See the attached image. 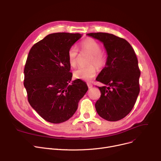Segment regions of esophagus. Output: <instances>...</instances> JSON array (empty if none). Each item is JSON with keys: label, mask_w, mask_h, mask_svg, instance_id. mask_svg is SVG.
Listing matches in <instances>:
<instances>
[{"label": "esophagus", "mask_w": 161, "mask_h": 161, "mask_svg": "<svg viewBox=\"0 0 161 161\" xmlns=\"http://www.w3.org/2000/svg\"><path fill=\"white\" fill-rule=\"evenodd\" d=\"M87 85H88V88H92L93 87V85L91 83H87Z\"/></svg>", "instance_id": "1"}]
</instances>
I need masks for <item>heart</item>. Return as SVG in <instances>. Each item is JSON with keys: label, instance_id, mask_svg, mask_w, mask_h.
<instances>
[{"label": "heart", "instance_id": "b5f03b06", "mask_svg": "<svg viewBox=\"0 0 161 161\" xmlns=\"http://www.w3.org/2000/svg\"><path fill=\"white\" fill-rule=\"evenodd\" d=\"M80 47L82 50L86 51L92 54L87 67H80L74 71L73 76L77 79L86 81H90L96 76L97 70L95 66L101 69L106 65L107 56L105 53L101 50L100 43L92 38H86L84 40ZM68 58L69 65L75 68L77 64L78 50L76 47H71L68 52ZM94 64L95 65H94Z\"/></svg>", "mask_w": 161, "mask_h": 161}]
</instances>
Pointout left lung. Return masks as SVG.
<instances>
[{
    "label": "left lung",
    "mask_w": 161,
    "mask_h": 161,
    "mask_svg": "<svg viewBox=\"0 0 161 161\" xmlns=\"http://www.w3.org/2000/svg\"><path fill=\"white\" fill-rule=\"evenodd\" d=\"M88 36L103 42L107 59L96 80L105 86L98 87L101 97L95 104L103 119L116 121L125 118L133 109L140 92V71L135 52L125 39L103 32Z\"/></svg>",
    "instance_id": "8db88e82"
}]
</instances>
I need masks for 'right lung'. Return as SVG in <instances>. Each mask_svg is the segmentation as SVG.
I'll list each match as a JSON object with an SVG mask.
<instances>
[{"label": "right lung", "mask_w": 161, "mask_h": 161, "mask_svg": "<svg viewBox=\"0 0 161 161\" xmlns=\"http://www.w3.org/2000/svg\"><path fill=\"white\" fill-rule=\"evenodd\" d=\"M80 34H51L34 44L28 53L24 86L31 106L45 120L60 124L68 120L88 91L80 79L72 81L68 58L70 47Z\"/></svg>", "instance_id": "1"}]
</instances>
